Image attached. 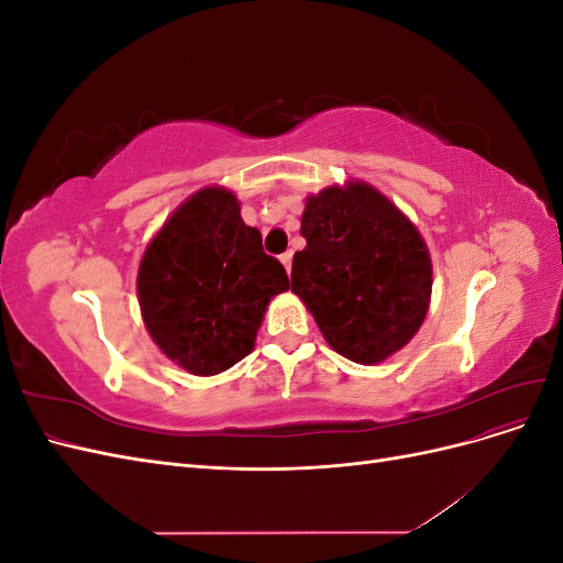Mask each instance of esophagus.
<instances>
[{
  "label": "esophagus",
  "instance_id": "1",
  "mask_svg": "<svg viewBox=\"0 0 563 563\" xmlns=\"http://www.w3.org/2000/svg\"><path fill=\"white\" fill-rule=\"evenodd\" d=\"M279 261H282V265L286 267V272H288V275H291V261H294V255H291V251H286V253H282V255H279Z\"/></svg>",
  "mask_w": 563,
  "mask_h": 563
}]
</instances>
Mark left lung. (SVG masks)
<instances>
[{
  "label": "left lung",
  "mask_w": 563,
  "mask_h": 563,
  "mask_svg": "<svg viewBox=\"0 0 563 563\" xmlns=\"http://www.w3.org/2000/svg\"><path fill=\"white\" fill-rule=\"evenodd\" d=\"M300 234L291 291L338 354L373 366L411 343L430 310L432 258L395 201L364 180L329 185L305 199Z\"/></svg>",
  "instance_id": "obj_1"
}]
</instances>
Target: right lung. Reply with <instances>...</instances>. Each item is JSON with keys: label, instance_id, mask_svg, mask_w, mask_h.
Returning <instances> with one entry per match:
<instances>
[{"label": "right lung", "instance_id": "add662e5", "mask_svg": "<svg viewBox=\"0 0 563 563\" xmlns=\"http://www.w3.org/2000/svg\"><path fill=\"white\" fill-rule=\"evenodd\" d=\"M139 305L155 345L192 376L223 373L253 350L284 265L242 220L223 185L201 187L166 218L139 267Z\"/></svg>", "mask_w": 563, "mask_h": 563}]
</instances>
